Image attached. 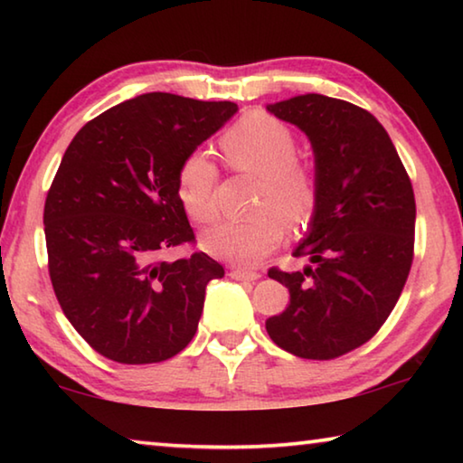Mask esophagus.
<instances>
[{
	"instance_id": "obj_1",
	"label": "esophagus",
	"mask_w": 463,
	"mask_h": 463,
	"mask_svg": "<svg viewBox=\"0 0 463 463\" xmlns=\"http://www.w3.org/2000/svg\"><path fill=\"white\" fill-rule=\"evenodd\" d=\"M229 276L232 279H239V281H257L261 276L257 271H249V269H239V268H232L229 271Z\"/></svg>"
}]
</instances>
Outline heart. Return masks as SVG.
<instances>
[{
    "mask_svg": "<svg viewBox=\"0 0 463 463\" xmlns=\"http://www.w3.org/2000/svg\"><path fill=\"white\" fill-rule=\"evenodd\" d=\"M221 148L229 165L260 175L253 208L260 213L222 221L202 234V247L218 260L255 265L269 255L289 226L307 224L317 208V179L296 156V138L268 114H249L224 132ZM216 167L202 151L187 155L177 171V195L187 216L208 222L216 216Z\"/></svg>",
    "mask_w": 463,
    "mask_h": 463,
    "instance_id": "obj_1",
    "label": "heart"
}]
</instances>
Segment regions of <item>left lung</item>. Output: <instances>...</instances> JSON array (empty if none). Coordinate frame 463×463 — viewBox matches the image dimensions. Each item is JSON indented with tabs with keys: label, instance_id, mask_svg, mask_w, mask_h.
<instances>
[{
	"label": "left lung",
	"instance_id": "8db88e82",
	"mask_svg": "<svg viewBox=\"0 0 463 463\" xmlns=\"http://www.w3.org/2000/svg\"><path fill=\"white\" fill-rule=\"evenodd\" d=\"M268 112L308 137L318 195L294 249L308 265L268 273L288 288L289 304L265 328L296 357L335 359L370 341L401 298L412 265V185L367 109L304 93L268 104Z\"/></svg>",
	"mask_w": 463,
	"mask_h": 463
}]
</instances>
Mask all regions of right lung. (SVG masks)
<instances>
[{
	"instance_id": "right-lung-1",
	"label": "right lung",
	"mask_w": 463,
	"mask_h": 463,
	"mask_svg": "<svg viewBox=\"0 0 463 463\" xmlns=\"http://www.w3.org/2000/svg\"><path fill=\"white\" fill-rule=\"evenodd\" d=\"M237 109L143 93L85 124L62 155L44 203L51 281L69 323L112 362H165L198 331L222 265L202 250L155 260L194 241L177 171Z\"/></svg>"
}]
</instances>
